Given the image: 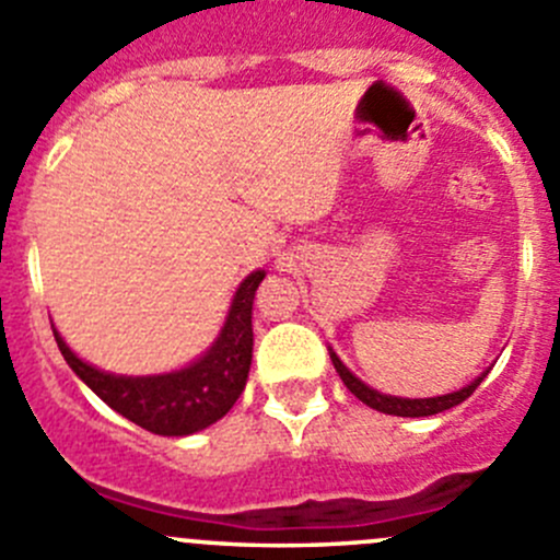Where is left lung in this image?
Wrapping results in <instances>:
<instances>
[{
    "label": "left lung",
    "mask_w": 560,
    "mask_h": 560,
    "mask_svg": "<svg viewBox=\"0 0 560 560\" xmlns=\"http://www.w3.org/2000/svg\"><path fill=\"white\" fill-rule=\"evenodd\" d=\"M330 360L332 365H336L343 385L349 387V393L358 395V398L363 400L365 406H371V409L385 411V415H395V417H431V415H439V411L453 409V406L463 404V400L479 387V382L485 380V374H488V371H485V374L477 376L471 385H466L463 389H457V393H450V395H436V398H395V395H382L376 393V389H371L369 385H363V382H360L358 376H354L352 371L338 360L336 352H330Z\"/></svg>",
    "instance_id": "1"
}]
</instances>
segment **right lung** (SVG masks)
Listing matches in <instances>:
<instances>
[{
  "mask_svg": "<svg viewBox=\"0 0 560 560\" xmlns=\"http://www.w3.org/2000/svg\"><path fill=\"white\" fill-rule=\"evenodd\" d=\"M265 270H254L238 287L228 322L213 347L186 369L160 376H116L83 363L54 330L67 365L100 398L135 425L160 436H189L222 420L244 393L252 365V303Z\"/></svg>",
  "mask_w": 560,
  "mask_h": 560,
  "instance_id": "right-lung-1",
  "label": "right lung"
}]
</instances>
